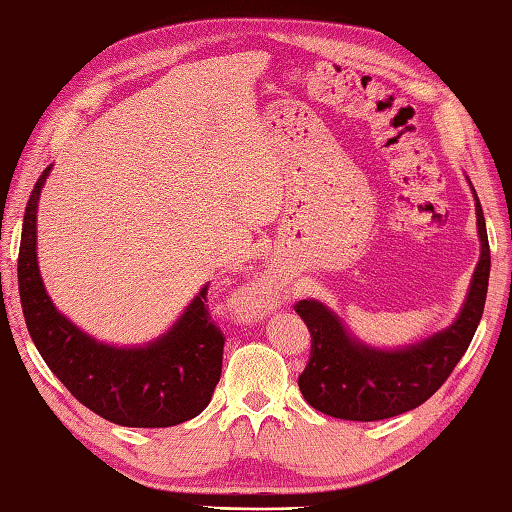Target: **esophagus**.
Here are the masks:
<instances>
[{
  "instance_id": "obj_1",
  "label": "esophagus",
  "mask_w": 512,
  "mask_h": 512,
  "mask_svg": "<svg viewBox=\"0 0 512 512\" xmlns=\"http://www.w3.org/2000/svg\"><path fill=\"white\" fill-rule=\"evenodd\" d=\"M249 300H252V305H254V300L256 302H260V300H265V291L260 289V287H254L252 291H249V296H247Z\"/></svg>"
}]
</instances>
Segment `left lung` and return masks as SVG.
Segmentation results:
<instances>
[{
  "mask_svg": "<svg viewBox=\"0 0 512 512\" xmlns=\"http://www.w3.org/2000/svg\"><path fill=\"white\" fill-rule=\"evenodd\" d=\"M475 198L479 260L460 314L446 329L398 349H380L347 331L336 311L309 298L296 305L311 333L309 364L298 387L316 411L353 422H375L426 402L442 387L471 344L484 314L490 249L482 205Z\"/></svg>",
  "mask_w": 512,
  "mask_h": 512,
  "instance_id": "1",
  "label": "left lung"
}]
</instances>
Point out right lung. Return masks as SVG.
Segmentation results:
<instances>
[{
    "label": "right lung",
    "mask_w": 512,
    "mask_h": 512,
    "mask_svg": "<svg viewBox=\"0 0 512 512\" xmlns=\"http://www.w3.org/2000/svg\"><path fill=\"white\" fill-rule=\"evenodd\" d=\"M50 170L52 165L30 192L17 260L19 300L37 351L61 384L103 420L137 429L192 420L210 404L223 367L225 338L207 314V285L148 344L117 347L79 329L55 307L39 274L37 207Z\"/></svg>",
    "instance_id": "1"
}]
</instances>
